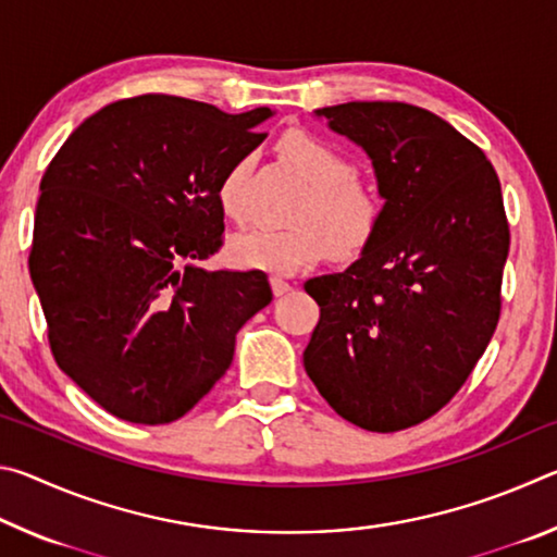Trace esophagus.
I'll return each mask as SVG.
<instances>
[{
    "instance_id": "esophagus-1",
    "label": "esophagus",
    "mask_w": 557,
    "mask_h": 557,
    "mask_svg": "<svg viewBox=\"0 0 557 557\" xmlns=\"http://www.w3.org/2000/svg\"><path fill=\"white\" fill-rule=\"evenodd\" d=\"M270 285H272V292H275V297H282V295H287V292H289V282L277 277V275L270 277Z\"/></svg>"
}]
</instances>
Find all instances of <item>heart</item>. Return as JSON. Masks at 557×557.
<instances>
[{
    "label": "heart",
    "mask_w": 557,
    "mask_h": 557,
    "mask_svg": "<svg viewBox=\"0 0 557 557\" xmlns=\"http://www.w3.org/2000/svg\"><path fill=\"white\" fill-rule=\"evenodd\" d=\"M280 152L309 184V191L292 211L287 228H256L231 238L228 260L235 268L292 275L326 252L336 260L361 256L383 223L379 188L354 174L351 159L342 149L307 129L287 132L280 139ZM243 169L245 164L233 166L219 186L221 211L228 219H240Z\"/></svg>",
    "instance_id": "1"
}]
</instances>
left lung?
I'll list each match as a JSON object with an SVG mask.
<instances>
[{
	"label": "left lung",
	"instance_id": "obj_1",
	"mask_svg": "<svg viewBox=\"0 0 557 557\" xmlns=\"http://www.w3.org/2000/svg\"><path fill=\"white\" fill-rule=\"evenodd\" d=\"M369 154L383 223L351 268L305 282L307 375L344 420L398 432L455 398L496 332L508 221L474 143L408 102L314 110Z\"/></svg>",
	"mask_w": 557,
	"mask_h": 557
}]
</instances>
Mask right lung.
I'll return each instance as SVG.
<instances>
[{
    "label": "right lung",
    "mask_w": 557,
    "mask_h": 557,
    "mask_svg": "<svg viewBox=\"0 0 557 557\" xmlns=\"http://www.w3.org/2000/svg\"><path fill=\"white\" fill-rule=\"evenodd\" d=\"M270 108L137 96L73 129L41 178L29 272L59 369L137 425L186 414L272 301L260 270H203L223 245L219 186Z\"/></svg>",
    "instance_id": "1"
}]
</instances>
